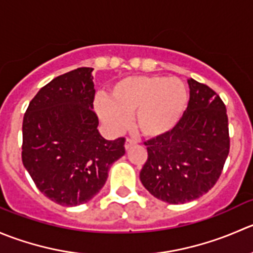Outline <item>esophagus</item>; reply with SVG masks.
I'll use <instances>...</instances> for the list:
<instances>
[{"label":"esophagus","mask_w":253,"mask_h":253,"mask_svg":"<svg viewBox=\"0 0 253 253\" xmlns=\"http://www.w3.org/2000/svg\"><path fill=\"white\" fill-rule=\"evenodd\" d=\"M135 144H136V140L130 139V137H126V145H124V146H126V150H129L130 147H131L132 145H135Z\"/></svg>","instance_id":"34e87169"}]
</instances>
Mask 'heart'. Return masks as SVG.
Returning <instances> with one entry per match:
<instances>
[{"label":"heart","instance_id":"heart-1","mask_svg":"<svg viewBox=\"0 0 253 253\" xmlns=\"http://www.w3.org/2000/svg\"><path fill=\"white\" fill-rule=\"evenodd\" d=\"M187 101L186 86L176 77L130 76L114 84L109 101H97L96 109L102 121L114 130L126 126V116L135 113V129L146 137H156L173 129Z\"/></svg>","mask_w":253,"mask_h":253}]
</instances>
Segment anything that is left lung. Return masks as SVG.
<instances>
[{
  "mask_svg": "<svg viewBox=\"0 0 253 253\" xmlns=\"http://www.w3.org/2000/svg\"><path fill=\"white\" fill-rule=\"evenodd\" d=\"M189 102L166 134L145 141L147 160L140 181L169 204L199 198L214 187L230 150L226 107L209 86L188 80Z\"/></svg>",
  "mask_w": 253,
  "mask_h": 253,
  "instance_id": "1",
  "label": "left lung"
}]
</instances>
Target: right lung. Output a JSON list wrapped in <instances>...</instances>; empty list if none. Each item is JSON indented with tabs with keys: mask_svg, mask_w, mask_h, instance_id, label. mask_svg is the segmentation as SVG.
<instances>
[{
	"mask_svg": "<svg viewBox=\"0 0 253 253\" xmlns=\"http://www.w3.org/2000/svg\"><path fill=\"white\" fill-rule=\"evenodd\" d=\"M92 71L79 67L55 77L24 113L22 161L37 188L60 206L93 198L126 154V137L106 140L97 129Z\"/></svg>",
	"mask_w": 253,
	"mask_h": 253,
	"instance_id": "right-lung-1",
	"label": "right lung"
}]
</instances>
